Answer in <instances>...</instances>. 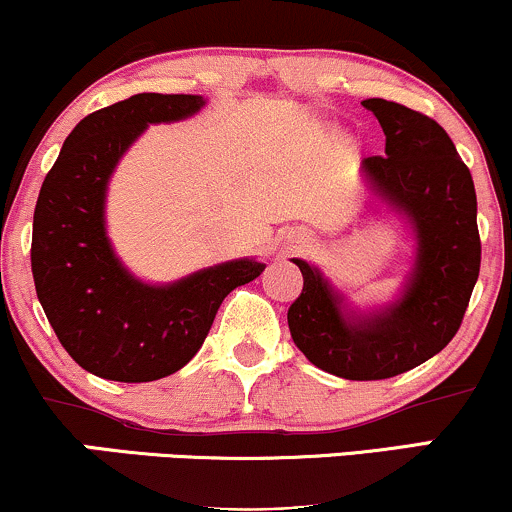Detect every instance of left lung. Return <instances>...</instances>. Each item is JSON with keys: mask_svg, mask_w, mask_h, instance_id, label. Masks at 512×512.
I'll return each mask as SVG.
<instances>
[{"mask_svg": "<svg viewBox=\"0 0 512 512\" xmlns=\"http://www.w3.org/2000/svg\"><path fill=\"white\" fill-rule=\"evenodd\" d=\"M384 157L362 159L365 183L415 236L410 274L391 303L357 310L315 264L293 260L303 293L288 310L293 343L312 365L353 381L389 379L441 353L460 329L482 262L477 195L453 140L429 116L372 100Z\"/></svg>", "mask_w": 512, "mask_h": 512, "instance_id": "obj_1", "label": "left lung"}]
</instances>
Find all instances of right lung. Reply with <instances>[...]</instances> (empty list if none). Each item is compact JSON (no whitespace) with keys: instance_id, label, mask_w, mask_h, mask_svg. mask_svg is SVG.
Instances as JSON below:
<instances>
[{"instance_id":"right-lung-1","label":"right lung","mask_w":512,"mask_h":512,"mask_svg":"<svg viewBox=\"0 0 512 512\" xmlns=\"http://www.w3.org/2000/svg\"><path fill=\"white\" fill-rule=\"evenodd\" d=\"M200 95L140 92L85 116L64 140L33 217L35 291L73 360L109 381H155L188 365L221 300L267 264L231 260L171 283L128 272L107 236V188L128 147L150 123L190 119Z\"/></svg>"}]
</instances>
